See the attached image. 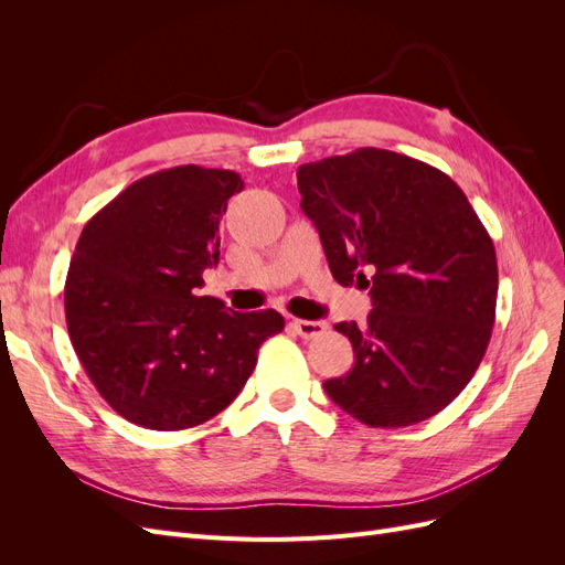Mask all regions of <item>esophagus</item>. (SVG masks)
Wrapping results in <instances>:
<instances>
[{"label": "esophagus", "mask_w": 565, "mask_h": 565, "mask_svg": "<svg viewBox=\"0 0 565 565\" xmlns=\"http://www.w3.org/2000/svg\"><path fill=\"white\" fill-rule=\"evenodd\" d=\"M292 328L299 332V337L303 339H318L324 332H328V324L320 322V320H292Z\"/></svg>", "instance_id": "obj_1"}]
</instances>
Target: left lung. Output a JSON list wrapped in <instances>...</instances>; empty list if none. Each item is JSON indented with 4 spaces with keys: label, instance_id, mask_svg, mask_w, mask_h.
I'll list each match as a JSON object with an SVG mask.
<instances>
[{
    "label": "left lung",
    "instance_id": "8db88e82",
    "mask_svg": "<svg viewBox=\"0 0 565 565\" xmlns=\"http://www.w3.org/2000/svg\"><path fill=\"white\" fill-rule=\"evenodd\" d=\"M297 185L334 280L372 297L363 324H334L355 363L324 391L367 426L434 417L469 384L492 334L498 256L481 218L440 169L382 148L301 164Z\"/></svg>",
    "mask_w": 565,
    "mask_h": 565
}]
</instances>
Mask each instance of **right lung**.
I'll list each match as a JSON object with an SVG mask.
<instances>
[{
  "mask_svg": "<svg viewBox=\"0 0 565 565\" xmlns=\"http://www.w3.org/2000/svg\"><path fill=\"white\" fill-rule=\"evenodd\" d=\"M245 188L228 169L183 164L134 181L84 226L65 278V322L106 403L156 431L191 429L228 407L278 311L237 313L200 297L218 264V221Z\"/></svg>",
  "mask_w": 565,
  "mask_h": 565,
  "instance_id": "add662e5",
  "label": "right lung"
}]
</instances>
